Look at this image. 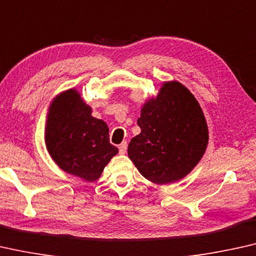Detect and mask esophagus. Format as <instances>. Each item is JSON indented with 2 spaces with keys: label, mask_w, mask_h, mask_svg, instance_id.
I'll return each instance as SVG.
<instances>
[{
  "label": "esophagus",
  "mask_w": 256,
  "mask_h": 256,
  "mask_svg": "<svg viewBox=\"0 0 256 256\" xmlns=\"http://www.w3.org/2000/svg\"><path fill=\"white\" fill-rule=\"evenodd\" d=\"M118 148H120V154H125V153H126V150H128V144H126V142H122L120 145L118 146Z\"/></svg>",
  "instance_id": "obj_1"
}]
</instances>
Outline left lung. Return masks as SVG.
<instances>
[{"instance_id":"8db88e82","label":"left lung","mask_w":256,"mask_h":256,"mask_svg":"<svg viewBox=\"0 0 256 256\" xmlns=\"http://www.w3.org/2000/svg\"><path fill=\"white\" fill-rule=\"evenodd\" d=\"M142 132L128 144V154L144 178L167 184L188 175L200 162L208 130L197 100L178 81L164 82L156 98L142 109Z\"/></svg>"}]
</instances>
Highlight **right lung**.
<instances>
[{"mask_svg": "<svg viewBox=\"0 0 256 256\" xmlns=\"http://www.w3.org/2000/svg\"><path fill=\"white\" fill-rule=\"evenodd\" d=\"M45 142L50 156L68 174L88 182L97 180L118 153L109 140V128L92 116V108L75 89L56 96L50 106Z\"/></svg>", "mask_w": 256, "mask_h": 256, "instance_id": "add662e5", "label": "right lung"}]
</instances>
